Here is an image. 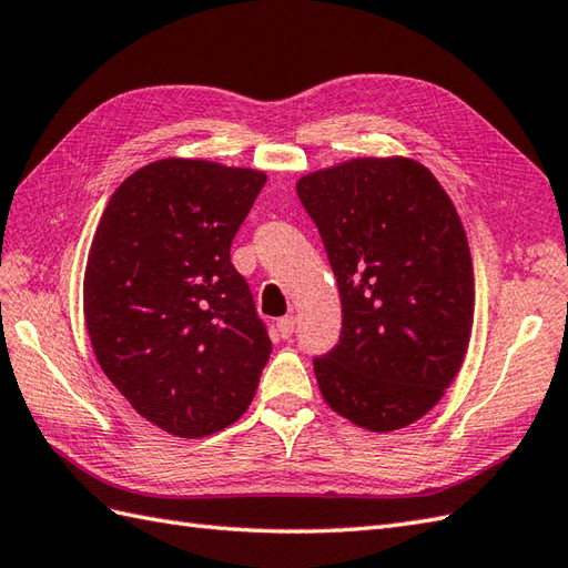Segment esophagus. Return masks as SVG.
Returning a JSON list of instances; mask_svg holds the SVG:
<instances>
[{
    "label": "esophagus",
    "instance_id": "esophagus-1",
    "mask_svg": "<svg viewBox=\"0 0 568 568\" xmlns=\"http://www.w3.org/2000/svg\"><path fill=\"white\" fill-rule=\"evenodd\" d=\"M275 331H278L281 338H290L295 333V316H281L275 322Z\"/></svg>",
    "mask_w": 568,
    "mask_h": 568
}]
</instances>
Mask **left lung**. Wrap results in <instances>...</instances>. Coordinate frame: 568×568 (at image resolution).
Segmentation results:
<instances>
[{
	"mask_svg": "<svg viewBox=\"0 0 568 568\" xmlns=\"http://www.w3.org/2000/svg\"><path fill=\"white\" fill-rule=\"evenodd\" d=\"M343 304L338 345L314 357L324 400L394 432L427 415L468 351L475 281L460 217L408 158H357L297 182Z\"/></svg>",
	"mask_w": 568,
	"mask_h": 568,
	"instance_id": "left-lung-1",
	"label": "left lung"
}]
</instances>
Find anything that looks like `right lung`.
Wrapping results in <instances>:
<instances>
[{
    "label": "right lung",
    "instance_id": "obj_1",
    "mask_svg": "<svg viewBox=\"0 0 568 568\" xmlns=\"http://www.w3.org/2000/svg\"><path fill=\"white\" fill-rule=\"evenodd\" d=\"M266 174L165 158L118 186L83 278L95 357L129 405L182 439L250 408L271 338L230 246Z\"/></svg>",
    "mask_w": 568,
    "mask_h": 568
}]
</instances>
